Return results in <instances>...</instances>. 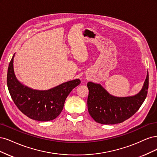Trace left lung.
Wrapping results in <instances>:
<instances>
[{"instance_id": "left-lung-1", "label": "left lung", "mask_w": 157, "mask_h": 157, "mask_svg": "<svg viewBox=\"0 0 157 157\" xmlns=\"http://www.w3.org/2000/svg\"><path fill=\"white\" fill-rule=\"evenodd\" d=\"M87 87V108L92 118L103 124L121 123L132 117L144 102L149 87V74H147L142 89L132 97H114L102 85L93 82H88Z\"/></svg>"}]
</instances>
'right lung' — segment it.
Returning <instances> with one entry per match:
<instances>
[{"mask_svg": "<svg viewBox=\"0 0 157 157\" xmlns=\"http://www.w3.org/2000/svg\"><path fill=\"white\" fill-rule=\"evenodd\" d=\"M14 55L8 66L7 85L15 104L23 114L33 120L48 121L58 117L66 98L80 84V80L69 81L45 90L31 89L22 85L16 78L13 64Z\"/></svg>", "mask_w": 157, "mask_h": 157, "instance_id": "right-lung-1", "label": "right lung"}]
</instances>
